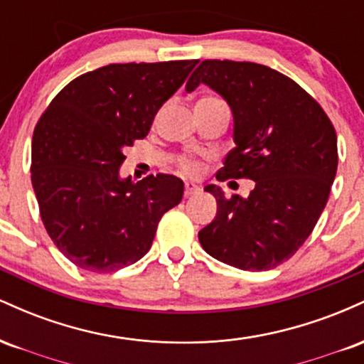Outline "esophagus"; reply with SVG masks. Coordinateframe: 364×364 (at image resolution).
Segmentation results:
<instances>
[{
	"mask_svg": "<svg viewBox=\"0 0 364 364\" xmlns=\"http://www.w3.org/2000/svg\"><path fill=\"white\" fill-rule=\"evenodd\" d=\"M200 191V186L195 181H186L185 183V196H193Z\"/></svg>",
	"mask_w": 364,
	"mask_h": 364,
	"instance_id": "obj_1",
	"label": "esophagus"
}]
</instances>
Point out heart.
<instances>
[{"label":"heart","mask_w":364,"mask_h":364,"mask_svg":"<svg viewBox=\"0 0 364 364\" xmlns=\"http://www.w3.org/2000/svg\"><path fill=\"white\" fill-rule=\"evenodd\" d=\"M183 169H185L186 173L193 174V173H196V171L200 169V166H198V162L191 161V159H185V161H183Z\"/></svg>","instance_id":"heart-1"}]
</instances>
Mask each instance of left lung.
<instances>
[{
	"label": "left lung",
	"mask_w": 364,
	"mask_h": 364,
	"mask_svg": "<svg viewBox=\"0 0 364 364\" xmlns=\"http://www.w3.org/2000/svg\"><path fill=\"white\" fill-rule=\"evenodd\" d=\"M203 83L232 112L236 147L217 178H248V196L215 185L217 214L198 232L215 260L241 270H269L298 252L327 205L337 173V135L315 99L286 75L248 61L205 60L186 92Z\"/></svg>",
	"instance_id": "left-lung-1"
}]
</instances>
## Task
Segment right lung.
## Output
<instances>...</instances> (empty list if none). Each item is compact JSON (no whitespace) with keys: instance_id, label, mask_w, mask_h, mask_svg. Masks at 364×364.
<instances>
[{"instance_id":"right-lung-1","label":"right lung","mask_w":364,"mask_h":364,"mask_svg":"<svg viewBox=\"0 0 364 364\" xmlns=\"http://www.w3.org/2000/svg\"><path fill=\"white\" fill-rule=\"evenodd\" d=\"M191 61L124 63L80 75L63 89L32 136V186L48 235L80 269L114 272L152 246L161 217L185 185L157 174L121 178L124 149L147 136Z\"/></svg>"}]
</instances>
